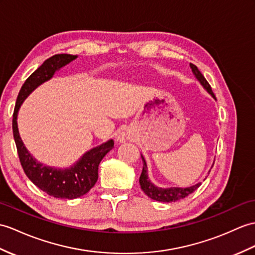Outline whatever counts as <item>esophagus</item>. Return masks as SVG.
Masks as SVG:
<instances>
[{"mask_svg": "<svg viewBox=\"0 0 255 255\" xmlns=\"http://www.w3.org/2000/svg\"><path fill=\"white\" fill-rule=\"evenodd\" d=\"M118 139H120L121 141H123V140H124V135H121V137H120V138H118Z\"/></svg>", "mask_w": 255, "mask_h": 255, "instance_id": "obj_1", "label": "esophagus"}]
</instances>
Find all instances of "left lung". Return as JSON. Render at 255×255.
I'll return each mask as SVG.
<instances>
[{"label": "left lung", "instance_id": "left-lung-1", "mask_svg": "<svg viewBox=\"0 0 255 255\" xmlns=\"http://www.w3.org/2000/svg\"><path fill=\"white\" fill-rule=\"evenodd\" d=\"M190 67L192 69L193 74L197 77V79L201 82V85H202L208 92L211 94V96L215 99L214 93L212 91V88L210 86V84L204 78V76L201 74L200 70L198 69V67L195 66L193 64H190ZM142 157V162H143V168H142V173L140 175V186L141 189L143 190V192L147 195V197L155 200V201H159V202H176V201H179L183 198L188 197L189 194L194 192L197 189L201 186V183H197L195 186L192 187H189V188H168V189H163V188H157L155 187L153 183H151V181L147 179V174H146V163L144 161L143 156Z\"/></svg>", "mask_w": 255, "mask_h": 255}]
</instances>
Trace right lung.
Listing matches in <instances>:
<instances>
[{"instance_id":"right-lung-1","label":"right lung","mask_w":255,"mask_h":255,"mask_svg":"<svg viewBox=\"0 0 255 255\" xmlns=\"http://www.w3.org/2000/svg\"><path fill=\"white\" fill-rule=\"evenodd\" d=\"M76 55L55 54L44 61L28 77L16 100L13 113V134L19 161L27 177L49 195L61 199H76L86 194L98 180L99 164L106 153L113 149L114 141L109 140L87 152L73 167L56 169L38 163L23 145L17 128V113L22 101L42 82L49 80L57 69L75 60Z\"/></svg>"}]
</instances>
